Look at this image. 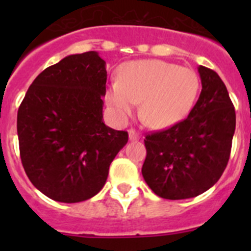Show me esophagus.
Masks as SVG:
<instances>
[{
	"label": "esophagus",
	"instance_id": "34e87169",
	"mask_svg": "<svg viewBox=\"0 0 251 251\" xmlns=\"http://www.w3.org/2000/svg\"><path fill=\"white\" fill-rule=\"evenodd\" d=\"M128 136H129L130 141H137V139L141 138V136H139V133L136 132V130H134V129H129V130H128Z\"/></svg>",
	"mask_w": 251,
	"mask_h": 251
}]
</instances>
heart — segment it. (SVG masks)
Wrapping results in <instances>:
<instances>
[{
  "instance_id": "1",
  "label": "heart",
  "mask_w": 251,
  "mask_h": 251,
  "mask_svg": "<svg viewBox=\"0 0 251 251\" xmlns=\"http://www.w3.org/2000/svg\"><path fill=\"white\" fill-rule=\"evenodd\" d=\"M200 77L192 69L163 60L124 64L119 80L106 90V103L124 122L141 101V115L154 128H168L190 114L200 93Z\"/></svg>"
}]
</instances>
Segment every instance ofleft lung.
Returning <instances> with one entry per match:
<instances>
[{
    "label": "left lung",
    "instance_id": "left-lung-1",
    "mask_svg": "<svg viewBox=\"0 0 251 251\" xmlns=\"http://www.w3.org/2000/svg\"><path fill=\"white\" fill-rule=\"evenodd\" d=\"M202 90L185 121L145 139L142 167L146 183L157 196L185 200L211 188L225 171L236 115L220 76L197 68Z\"/></svg>",
    "mask_w": 251,
    "mask_h": 251
}]
</instances>
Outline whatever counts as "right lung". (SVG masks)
<instances>
[{"label":"right lung","mask_w":251,"mask_h":251,"mask_svg":"<svg viewBox=\"0 0 251 251\" xmlns=\"http://www.w3.org/2000/svg\"><path fill=\"white\" fill-rule=\"evenodd\" d=\"M105 61L69 55L32 81L17 112L20 156L31 183L59 202H81L105 185L128 133L103 121Z\"/></svg>","instance_id":"right-lung-1"}]
</instances>
